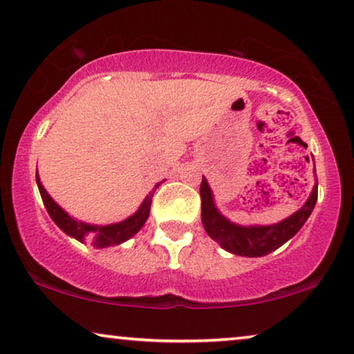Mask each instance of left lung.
<instances>
[{"label": "left lung", "mask_w": 354, "mask_h": 354, "mask_svg": "<svg viewBox=\"0 0 354 354\" xmlns=\"http://www.w3.org/2000/svg\"><path fill=\"white\" fill-rule=\"evenodd\" d=\"M315 162V158H313ZM316 173V167H315ZM201 197H202V225L205 227L208 236L213 241L220 243L226 252L234 253L239 257H265L268 253L277 250L287 241L295 236L305 225L311 212L315 210L317 202V179L315 187L303 203L300 210L292 213L286 220L274 223V225H250L242 226L237 225L226 218L218 210L213 196L212 187L208 186L207 178H202L201 184Z\"/></svg>", "instance_id": "8db88e82"}]
</instances>
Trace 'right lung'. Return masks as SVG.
Returning a JSON list of instances; mask_svg holds the SVG:
<instances>
[{"instance_id":"obj_1","label":"right lung","mask_w":354,"mask_h":354,"mask_svg":"<svg viewBox=\"0 0 354 354\" xmlns=\"http://www.w3.org/2000/svg\"><path fill=\"white\" fill-rule=\"evenodd\" d=\"M37 184L39 196H41L44 207H46L48 210V215L51 216V220L56 223L59 227H61V231L66 232L68 237L77 239V241L82 243L91 242L96 248L120 245V243L127 242L128 239L136 236V234L141 231V227L146 225L153 196V192H149L138 210L134 212L133 215L125 218L123 221L112 223V225H91V223L80 221L72 215H68V213L49 196L46 189H44L41 181H39L38 171Z\"/></svg>"}]
</instances>
